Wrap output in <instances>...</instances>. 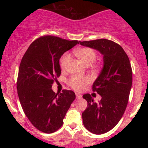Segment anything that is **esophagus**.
<instances>
[{
  "label": "esophagus",
  "mask_w": 148,
  "mask_h": 148,
  "mask_svg": "<svg viewBox=\"0 0 148 148\" xmlns=\"http://www.w3.org/2000/svg\"><path fill=\"white\" fill-rule=\"evenodd\" d=\"M76 97L77 99H81V97H82V96L80 94H79V93H76Z\"/></svg>",
  "instance_id": "obj_1"
}]
</instances>
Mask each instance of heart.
<instances>
[{
  "instance_id": "obj_1",
  "label": "heart",
  "mask_w": 148,
  "mask_h": 148,
  "mask_svg": "<svg viewBox=\"0 0 148 148\" xmlns=\"http://www.w3.org/2000/svg\"><path fill=\"white\" fill-rule=\"evenodd\" d=\"M74 54L78 58L82 61L86 65L89 66L95 62L97 58V53L94 49L88 47H84L76 49L74 51ZM71 61V56L69 53H65L62 56L60 60L61 68L63 70L66 69L68 67L69 62ZM90 82V79L87 76H74L69 79V84L72 88L76 90H82Z\"/></svg>"
}]
</instances>
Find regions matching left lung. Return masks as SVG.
Masks as SVG:
<instances>
[{
	"mask_svg": "<svg viewBox=\"0 0 148 148\" xmlns=\"http://www.w3.org/2000/svg\"><path fill=\"white\" fill-rule=\"evenodd\" d=\"M79 43L103 56V68L92 85V90L101 99L96 103L90 94L83 95L88 106L82 113L84 127L91 133L102 134L115 127L126 109L132 85L130 61L121 46L111 40L99 39Z\"/></svg>",
	"mask_w": 148,
	"mask_h": 148,
	"instance_id": "8db88e82",
	"label": "left lung"
}]
</instances>
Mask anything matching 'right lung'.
<instances>
[{"mask_svg": "<svg viewBox=\"0 0 148 148\" xmlns=\"http://www.w3.org/2000/svg\"><path fill=\"white\" fill-rule=\"evenodd\" d=\"M77 44V40L47 35L35 40L22 58L16 84L18 96L27 118L42 132L53 133L62 126L76 98L72 90L56 94L51 87L61 74V56Z\"/></svg>", "mask_w": 148, "mask_h": 148, "instance_id": "right-lung-1", "label": "right lung"}]
</instances>
